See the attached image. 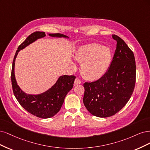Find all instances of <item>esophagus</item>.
<instances>
[{
    "instance_id": "1",
    "label": "esophagus",
    "mask_w": 150,
    "mask_h": 150,
    "mask_svg": "<svg viewBox=\"0 0 150 150\" xmlns=\"http://www.w3.org/2000/svg\"><path fill=\"white\" fill-rule=\"evenodd\" d=\"M81 83V80L79 78H76L75 80V85H79Z\"/></svg>"
}]
</instances>
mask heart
Masks as SVG:
<instances>
[{
  "instance_id": "obj_1",
  "label": "heart",
  "mask_w": 150,
  "mask_h": 150,
  "mask_svg": "<svg viewBox=\"0 0 150 150\" xmlns=\"http://www.w3.org/2000/svg\"><path fill=\"white\" fill-rule=\"evenodd\" d=\"M112 54L109 49L98 43H91L80 47L76 53L75 59L81 63V73L85 79L101 78L107 70Z\"/></svg>"
}]
</instances>
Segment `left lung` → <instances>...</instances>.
Here are the masks:
<instances>
[{"label":"left lung","mask_w":150,"mask_h":150,"mask_svg":"<svg viewBox=\"0 0 150 150\" xmlns=\"http://www.w3.org/2000/svg\"><path fill=\"white\" fill-rule=\"evenodd\" d=\"M112 37L117 44L110 68L98 80L83 84L84 105L91 114L101 118L113 116L125 107L136 81L133 52L120 37Z\"/></svg>","instance_id":"1"}]
</instances>
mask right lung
<instances>
[{
  "instance_id": "1",
  "label": "right lung",
  "mask_w": 150,
  "mask_h": 150,
  "mask_svg": "<svg viewBox=\"0 0 150 150\" xmlns=\"http://www.w3.org/2000/svg\"><path fill=\"white\" fill-rule=\"evenodd\" d=\"M49 35L52 37H67L64 35H60L59 33H55V34L50 33ZM45 36V33L44 32H35L31 33L18 46L13 58L11 71L13 92L18 103L28 113L41 118H51L59 112L64 103L67 94L73 88L74 80L76 78L75 75L62 76L50 89L45 91V93L38 95L25 94L18 87L15 79V75H14L15 60L18 52L29 45L30 43L35 41L37 38Z\"/></svg>"
}]
</instances>
